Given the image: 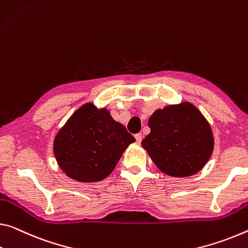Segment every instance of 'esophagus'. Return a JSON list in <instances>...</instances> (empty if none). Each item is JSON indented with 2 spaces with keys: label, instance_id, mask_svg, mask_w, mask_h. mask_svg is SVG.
<instances>
[{
  "label": "esophagus",
  "instance_id": "esophagus-1",
  "mask_svg": "<svg viewBox=\"0 0 248 248\" xmlns=\"http://www.w3.org/2000/svg\"><path fill=\"white\" fill-rule=\"evenodd\" d=\"M135 138H136V140H137V142H141V140H142V135H141V133H137V135L135 136Z\"/></svg>",
  "mask_w": 248,
  "mask_h": 248
}]
</instances>
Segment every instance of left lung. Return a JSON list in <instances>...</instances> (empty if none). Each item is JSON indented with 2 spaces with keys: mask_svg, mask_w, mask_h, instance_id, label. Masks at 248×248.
I'll return each instance as SVG.
<instances>
[{
  "mask_svg": "<svg viewBox=\"0 0 248 248\" xmlns=\"http://www.w3.org/2000/svg\"><path fill=\"white\" fill-rule=\"evenodd\" d=\"M151 131L141 145L160 171L191 176L211 158L214 137L209 121L188 101L156 109L148 121Z\"/></svg>",
  "mask_w": 248,
  "mask_h": 248,
  "instance_id": "obj_1",
  "label": "left lung"
}]
</instances>
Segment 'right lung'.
Instances as JSON below:
<instances>
[{
    "mask_svg": "<svg viewBox=\"0 0 248 248\" xmlns=\"http://www.w3.org/2000/svg\"><path fill=\"white\" fill-rule=\"evenodd\" d=\"M136 139L113 120L106 108L87 103L78 108L54 139L53 150L61 170L78 182H98L111 173Z\"/></svg>",
    "mask_w": 248,
    "mask_h": 248,
    "instance_id": "add662e5",
    "label": "right lung"
}]
</instances>
